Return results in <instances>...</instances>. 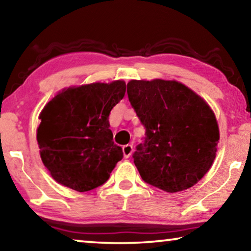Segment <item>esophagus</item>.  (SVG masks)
Here are the masks:
<instances>
[{
	"mask_svg": "<svg viewBox=\"0 0 251 251\" xmlns=\"http://www.w3.org/2000/svg\"><path fill=\"white\" fill-rule=\"evenodd\" d=\"M123 152H124L125 158H128V157L131 155V152H133V145L127 144V145L123 146Z\"/></svg>",
	"mask_w": 251,
	"mask_h": 251,
	"instance_id": "obj_1",
	"label": "esophagus"
}]
</instances>
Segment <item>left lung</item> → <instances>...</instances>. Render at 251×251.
I'll return each instance as SVG.
<instances>
[{"label":"left lung","instance_id":"obj_1","mask_svg":"<svg viewBox=\"0 0 251 251\" xmlns=\"http://www.w3.org/2000/svg\"><path fill=\"white\" fill-rule=\"evenodd\" d=\"M127 95L146 128L133 158L143 180L167 193L188 189L209 171L219 128L209 105L176 80H136Z\"/></svg>","mask_w":251,"mask_h":251}]
</instances>
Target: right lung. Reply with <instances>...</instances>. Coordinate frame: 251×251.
<instances>
[{"mask_svg":"<svg viewBox=\"0 0 251 251\" xmlns=\"http://www.w3.org/2000/svg\"><path fill=\"white\" fill-rule=\"evenodd\" d=\"M125 92L124 80L92 83L63 90L45 105L36 138L42 161L58 184L83 193L107 181L123 158L108 117Z\"/></svg>","mask_w":251,"mask_h":251,"instance_id":"right-lung-1","label":"right lung"}]
</instances>
